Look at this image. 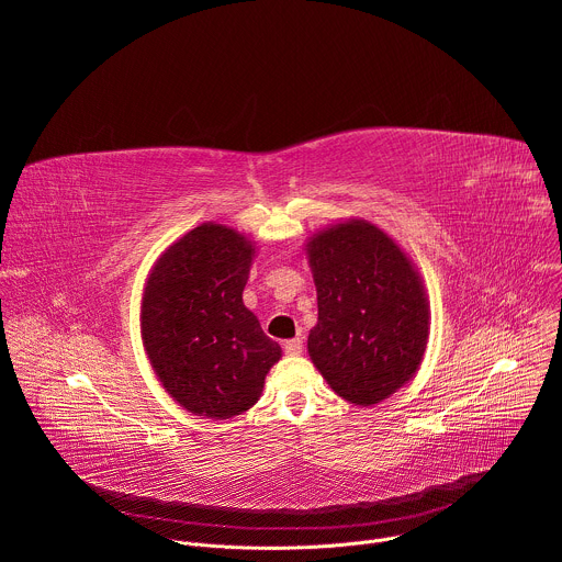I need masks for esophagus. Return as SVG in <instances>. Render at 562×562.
Returning a JSON list of instances; mask_svg holds the SVG:
<instances>
[{"label": "esophagus", "instance_id": "obj_1", "mask_svg": "<svg viewBox=\"0 0 562 562\" xmlns=\"http://www.w3.org/2000/svg\"><path fill=\"white\" fill-rule=\"evenodd\" d=\"M284 353H286V356H300V353H302V340H300V338L286 340V342H284Z\"/></svg>", "mask_w": 562, "mask_h": 562}]
</instances>
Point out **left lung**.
I'll return each instance as SVG.
<instances>
[{
  "label": "left lung",
  "instance_id": "left-lung-1",
  "mask_svg": "<svg viewBox=\"0 0 562 562\" xmlns=\"http://www.w3.org/2000/svg\"><path fill=\"white\" fill-rule=\"evenodd\" d=\"M306 260L317 291L308 356L351 405L371 407L405 386L429 340V300L409 256L367 220L315 231Z\"/></svg>",
  "mask_w": 562,
  "mask_h": 562
}]
</instances>
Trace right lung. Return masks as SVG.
<instances>
[{
	"label": "right lung",
	"mask_w": 562,
	"mask_h": 562,
	"mask_svg": "<svg viewBox=\"0 0 562 562\" xmlns=\"http://www.w3.org/2000/svg\"><path fill=\"white\" fill-rule=\"evenodd\" d=\"M254 258L247 235L204 222L176 239L146 278L144 351L169 395L195 416L226 420L251 409L282 358L243 302Z\"/></svg>",
	"instance_id": "obj_1"
}]
</instances>
